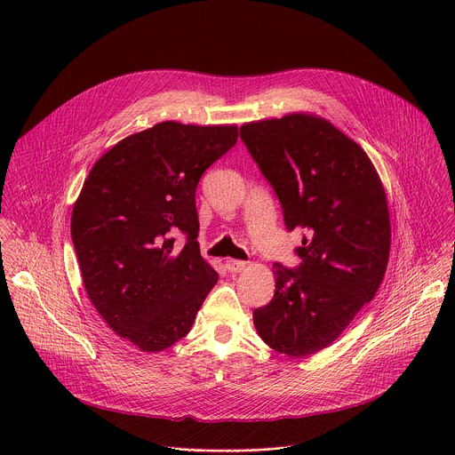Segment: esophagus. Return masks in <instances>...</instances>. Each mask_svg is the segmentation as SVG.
<instances>
[{"label":"esophagus","mask_w":455,"mask_h":455,"mask_svg":"<svg viewBox=\"0 0 455 455\" xmlns=\"http://www.w3.org/2000/svg\"><path fill=\"white\" fill-rule=\"evenodd\" d=\"M226 267H228V271L229 273H240L242 269H245L247 267V262L245 260H228L226 262Z\"/></svg>","instance_id":"esophagus-1"}]
</instances>
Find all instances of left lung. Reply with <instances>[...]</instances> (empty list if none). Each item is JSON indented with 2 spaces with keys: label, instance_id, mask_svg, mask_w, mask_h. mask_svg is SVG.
<instances>
[{
  "label": "left lung",
  "instance_id": "left-lung-1",
  "mask_svg": "<svg viewBox=\"0 0 455 455\" xmlns=\"http://www.w3.org/2000/svg\"><path fill=\"white\" fill-rule=\"evenodd\" d=\"M240 138L301 231L296 267L275 262L273 299L254 310L262 341L291 357L331 345L377 294L389 260L387 197L366 152L324 119L243 124Z\"/></svg>",
  "mask_w": 455,
  "mask_h": 455
}]
</instances>
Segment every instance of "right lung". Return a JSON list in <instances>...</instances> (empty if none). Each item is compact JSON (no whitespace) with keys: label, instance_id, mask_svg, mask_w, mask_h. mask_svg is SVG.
Returning a JSON list of instances; mask_svg holds the SVG:
<instances>
[{"label":"right lung","instance_id":"add662e5","mask_svg":"<svg viewBox=\"0 0 455 455\" xmlns=\"http://www.w3.org/2000/svg\"><path fill=\"white\" fill-rule=\"evenodd\" d=\"M236 141V126L173 121L131 134L98 159L73 206L71 242L87 296L143 352L184 338L217 283L199 254L196 188ZM177 234L187 238L182 248Z\"/></svg>","mask_w":455,"mask_h":455}]
</instances>
